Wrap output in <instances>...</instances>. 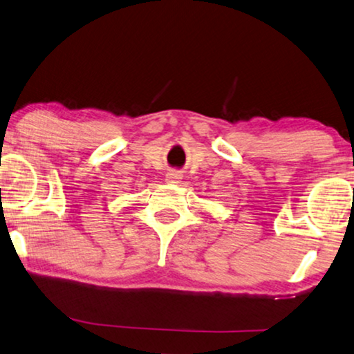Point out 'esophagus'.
Returning <instances> with one entry per match:
<instances>
[{
    "label": "esophagus",
    "mask_w": 354,
    "mask_h": 354,
    "mask_svg": "<svg viewBox=\"0 0 354 354\" xmlns=\"http://www.w3.org/2000/svg\"><path fill=\"white\" fill-rule=\"evenodd\" d=\"M181 178H183V175L179 171L167 173V181L168 183H179V181H181Z\"/></svg>",
    "instance_id": "1"
}]
</instances>
